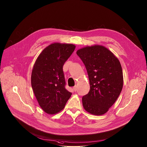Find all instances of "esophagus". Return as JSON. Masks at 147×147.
<instances>
[{
    "label": "esophagus",
    "instance_id": "1",
    "mask_svg": "<svg viewBox=\"0 0 147 147\" xmlns=\"http://www.w3.org/2000/svg\"><path fill=\"white\" fill-rule=\"evenodd\" d=\"M73 90H74V91H75V92L76 91V90H77V86H76V85H75V86L73 87Z\"/></svg>",
    "mask_w": 147,
    "mask_h": 147
}]
</instances>
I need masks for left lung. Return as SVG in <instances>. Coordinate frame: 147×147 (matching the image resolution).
<instances>
[{
  "label": "left lung",
  "mask_w": 147,
  "mask_h": 147,
  "mask_svg": "<svg viewBox=\"0 0 147 147\" xmlns=\"http://www.w3.org/2000/svg\"><path fill=\"white\" fill-rule=\"evenodd\" d=\"M76 54L85 66L90 84L89 93L82 98L84 109L93 115L104 114L115 103L123 88L120 62L101 45L85 47Z\"/></svg>",
  "instance_id": "8db88e82"
}]
</instances>
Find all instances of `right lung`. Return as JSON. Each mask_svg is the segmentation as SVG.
Segmentation results:
<instances>
[{
    "instance_id": "1",
    "label": "right lung",
    "mask_w": 147,
    "mask_h": 147,
    "mask_svg": "<svg viewBox=\"0 0 147 147\" xmlns=\"http://www.w3.org/2000/svg\"><path fill=\"white\" fill-rule=\"evenodd\" d=\"M75 47L73 44L52 43L43 50L34 64L32 87L40 107L47 114L62 110L71 96L65 88L63 66Z\"/></svg>"
}]
</instances>
